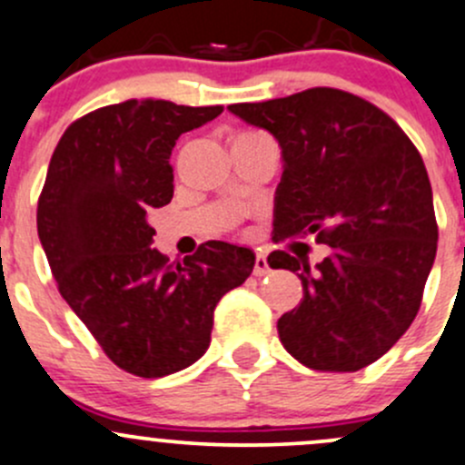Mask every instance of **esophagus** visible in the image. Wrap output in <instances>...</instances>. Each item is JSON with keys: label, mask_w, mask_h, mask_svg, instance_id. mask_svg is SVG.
<instances>
[{"label": "esophagus", "mask_w": 465, "mask_h": 465, "mask_svg": "<svg viewBox=\"0 0 465 465\" xmlns=\"http://www.w3.org/2000/svg\"><path fill=\"white\" fill-rule=\"evenodd\" d=\"M269 260H266V255H262V252H257L255 255V266H252V275H257V278H262V275L269 273Z\"/></svg>", "instance_id": "esophagus-1"}]
</instances>
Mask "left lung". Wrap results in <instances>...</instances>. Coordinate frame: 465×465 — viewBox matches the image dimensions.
Returning a JSON list of instances; mask_svg holds the SVG:
<instances>
[{"label":"left lung","instance_id":"8db88e82","mask_svg":"<svg viewBox=\"0 0 465 465\" xmlns=\"http://www.w3.org/2000/svg\"><path fill=\"white\" fill-rule=\"evenodd\" d=\"M228 110L280 146L275 239L314 234L330 246L314 266L305 255H269L271 269L293 271L302 282V301L278 321L280 341L314 371L373 364L416 319L436 257L420 153L387 113L334 87Z\"/></svg>","mask_w":465,"mask_h":465}]
</instances>
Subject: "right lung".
I'll return each mask as SVG.
<instances>
[{
  "instance_id": "add662e5",
  "label": "right lung",
  "mask_w": 465,
  "mask_h": 465,
  "mask_svg": "<svg viewBox=\"0 0 465 465\" xmlns=\"http://www.w3.org/2000/svg\"><path fill=\"white\" fill-rule=\"evenodd\" d=\"M222 105L128 99L76 119L58 142L38 201V237L61 296L105 355L137 378L178 373L205 355L214 307L255 252L208 242L183 264L151 248L149 213L173 196L176 140Z\"/></svg>"
}]
</instances>
